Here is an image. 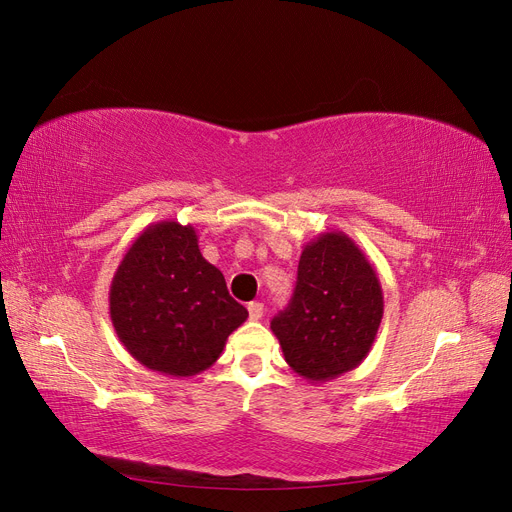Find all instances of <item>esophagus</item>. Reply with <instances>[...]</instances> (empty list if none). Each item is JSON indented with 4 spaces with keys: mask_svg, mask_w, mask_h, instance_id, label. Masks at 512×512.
Segmentation results:
<instances>
[{
    "mask_svg": "<svg viewBox=\"0 0 512 512\" xmlns=\"http://www.w3.org/2000/svg\"><path fill=\"white\" fill-rule=\"evenodd\" d=\"M247 312H250V320H260L262 314H265V305L258 301H252L250 305H247Z\"/></svg>",
    "mask_w": 512,
    "mask_h": 512,
    "instance_id": "1",
    "label": "esophagus"
}]
</instances>
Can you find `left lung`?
Instances as JSON below:
<instances>
[{
	"mask_svg": "<svg viewBox=\"0 0 512 512\" xmlns=\"http://www.w3.org/2000/svg\"><path fill=\"white\" fill-rule=\"evenodd\" d=\"M384 314L382 286L346 232H322L303 247L297 288L271 320L286 363L309 382H329L361 365Z\"/></svg>",
	"mask_w": 512,
	"mask_h": 512,
	"instance_id": "8db88e82",
	"label": "left lung"
}]
</instances>
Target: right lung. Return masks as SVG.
Segmentation results:
<instances>
[{
  "label": "right lung",
  "mask_w": 512,
  "mask_h": 512,
  "mask_svg": "<svg viewBox=\"0 0 512 512\" xmlns=\"http://www.w3.org/2000/svg\"><path fill=\"white\" fill-rule=\"evenodd\" d=\"M119 342L147 369L190 378L209 369L247 309L198 250L194 226H147L119 262L108 292Z\"/></svg>",
  "instance_id": "obj_1"
}]
</instances>
